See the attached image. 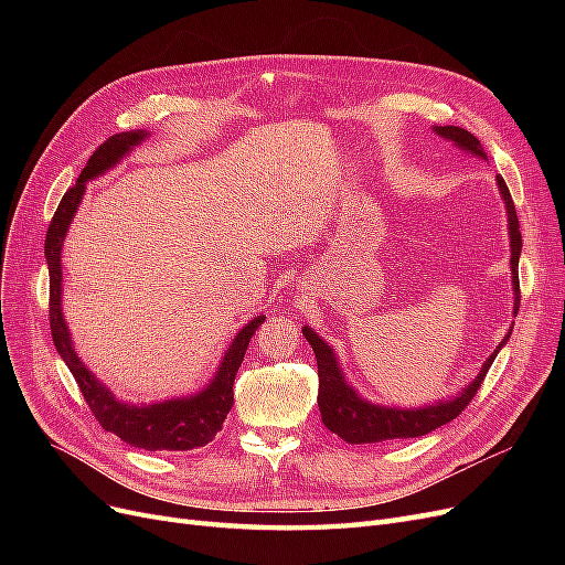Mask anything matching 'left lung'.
Listing matches in <instances>:
<instances>
[{
    "label": "left lung",
    "mask_w": 565,
    "mask_h": 565,
    "mask_svg": "<svg viewBox=\"0 0 565 565\" xmlns=\"http://www.w3.org/2000/svg\"><path fill=\"white\" fill-rule=\"evenodd\" d=\"M431 129L440 136V139L455 143L461 152H469V156H473V158L488 160L481 141H478L471 131L461 129V127H452V125L431 127ZM498 188H500V195L504 200V210H507V228H509V247H511V262H509L511 264V292H514V316H516L519 303H521L519 256H521L523 241H521V231H519V216H516L514 200H511L509 188L502 177H498ZM511 330H514V324H511L509 332L498 344V349L488 355V361L481 365V370H478L476 377L465 388L457 391L455 396H448L443 401L422 405V407H398V405H380V403H372V401L363 398L361 393H358L349 384L344 370H341L337 351L313 328L303 324L301 332H303L306 341L311 344V349L316 353V361H318V380H320L318 407H320L322 424L328 426L332 434L344 438L347 443H355V446H361V443H382V440H391V438H417V436L429 434V431L438 429V426L459 417L461 409L471 403L478 386L483 384L490 365L494 363V358H498V353L509 341Z\"/></svg>",
    "instance_id": "obj_1"
}]
</instances>
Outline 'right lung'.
<instances>
[{
	"mask_svg": "<svg viewBox=\"0 0 565 565\" xmlns=\"http://www.w3.org/2000/svg\"><path fill=\"white\" fill-rule=\"evenodd\" d=\"M148 136L150 134L146 129H134L110 136L104 146L96 148L87 167L82 169L77 183L63 195L54 218H51L44 243V256L49 266V320L51 337H54L58 355L65 361L67 370L73 372L79 391L84 393V401L89 403L92 413L106 431H113L134 448H143L150 452H183L207 446V443L221 431V424H224L233 407L235 374L241 370L252 334L259 330V324L266 320V316H256L243 330H237L228 349L221 355V363L214 372V377L200 391L156 403H127L122 398H117L115 393L82 363V358L77 355L73 344V334L67 330V322L63 316L61 249L65 243L67 228H71L77 214L79 202L84 193H87V181H94L110 172V169L122 162L136 146H141Z\"/></svg>",
	"mask_w": 565,
	"mask_h": 565,
	"instance_id": "obj_1",
	"label": "right lung"
}]
</instances>
